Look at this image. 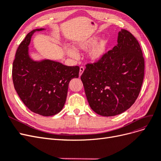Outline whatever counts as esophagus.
Returning <instances> with one entry per match:
<instances>
[{
	"mask_svg": "<svg viewBox=\"0 0 161 161\" xmlns=\"http://www.w3.org/2000/svg\"><path fill=\"white\" fill-rule=\"evenodd\" d=\"M84 70H85V68L84 67H82V66L80 67V71H79V76H80L82 75V73H83Z\"/></svg>",
	"mask_w": 161,
	"mask_h": 161,
	"instance_id": "1",
	"label": "esophagus"
}]
</instances>
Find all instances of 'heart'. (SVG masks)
<instances>
[{"label":"heart","instance_id":"heart-1","mask_svg":"<svg viewBox=\"0 0 161 161\" xmlns=\"http://www.w3.org/2000/svg\"><path fill=\"white\" fill-rule=\"evenodd\" d=\"M97 37H91L78 42L76 45L79 49L87 51L89 50L88 56L89 59L93 62H100L106 55L108 50L109 40L102 38L97 42ZM67 54L74 59L79 58V53L74 47H67L66 49Z\"/></svg>","mask_w":161,"mask_h":161}]
</instances>
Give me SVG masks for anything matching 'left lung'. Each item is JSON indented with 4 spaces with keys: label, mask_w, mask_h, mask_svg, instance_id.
I'll return each instance as SVG.
<instances>
[{
    "label": "left lung",
    "mask_w": 161,
    "mask_h": 161,
    "mask_svg": "<svg viewBox=\"0 0 161 161\" xmlns=\"http://www.w3.org/2000/svg\"><path fill=\"white\" fill-rule=\"evenodd\" d=\"M144 76V60L138 42L121 29L118 44L100 62L87 64L80 76L87 101L96 114H121L132 105Z\"/></svg>",
    "instance_id": "1"
}]
</instances>
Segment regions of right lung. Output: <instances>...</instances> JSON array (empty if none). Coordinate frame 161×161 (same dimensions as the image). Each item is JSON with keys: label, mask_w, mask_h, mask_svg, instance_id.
<instances>
[{"label": "right lung", "mask_w": 161, "mask_h": 161, "mask_svg": "<svg viewBox=\"0 0 161 161\" xmlns=\"http://www.w3.org/2000/svg\"><path fill=\"white\" fill-rule=\"evenodd\" d=\"M29 33L19 46L13 62L12 76L14 89L28 109L43 116L56 115L64 108L70 81L79 78V66H67L48 59L31 58L29 46L34 33Z\"/></svg>", "instance_id": "right-lung-1"}]
</instances>
